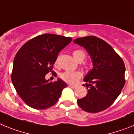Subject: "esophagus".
I'll return each mask as SVG.
<instances>
[{
    "label": "esophagus",
    "mask_w": 134,
    "mask_h": 134,
    "mask_svg": "<svg viewBox=\"0 0 134 134\" xmlns=\"http://www.w3.org/2000/svg\"><path fill=\"white\" fill-rule=\"evenodd\" d=\"M68 86H69V87H71V88H76V85H74V84H68Z\"/></svg>",
    "instance_id": "esophagus-1"
}]
</instances>
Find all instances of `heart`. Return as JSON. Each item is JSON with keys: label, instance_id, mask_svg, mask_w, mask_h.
I'll list each match as a JSON object with an SVG mask.
<instances>
[{"label": "heart", "instance_id": "1", "mask_svg": "<svg viewBox=\"0 0 134 134\" xmlns=\"http://www.w3.org/2000/svg\"><path fill=\"white\" fill-rule=\"evenodd\" d=\"M73 57L77 61H82L85 58V54L82 50H74L73 52ZM58 63V58L56 60V64ZM82 76V74L80 71H67L65 72H63L60 74V77L62 80L67 83L74 84L76 83Z\"/></svg>", "mask_w": 134, "mask_h": 134}]
</instances>
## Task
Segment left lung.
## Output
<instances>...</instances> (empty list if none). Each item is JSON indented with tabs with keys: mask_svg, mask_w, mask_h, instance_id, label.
Returning <instances> with one entry per match:
<instances>
[{
	"mask_svg": "<svg viewBox=\"0 0 134 134\" xmlns=\"http://www.w3.org/2000/svg\"><path fill=\"white\" fill-rule=\"evenodd\" d=\"M74 43L83 47L93 62V69L84 77L88 93L77 100V104L91 113L104 110L114 103L124 86V62L111 46L95 36L77 38Z\"/></svg>",
	"mask_w": 134,
	"mask_h": 134,
	"instance_id": "1",
	"label": "left lung"
}]
</instances>
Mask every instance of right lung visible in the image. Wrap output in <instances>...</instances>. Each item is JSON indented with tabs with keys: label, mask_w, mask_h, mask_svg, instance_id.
Returning <instances> with one entry per match:
<instances>
[{
	"label": "right lung",
	"mask_w": 134,
	"mask_h": 134,
	"mask_svg": "<svg viewBox=\"0 0 134 134\" xmlns=\"http://www.w3.org/2000/svg\"><path fill=\"white\" fill-rule=\"evenodd\" d=\"M71 40L54 34L41 35L27 41L18 52L13 60L12 80L26 105L44 110L60 98L67 84L60 78L52 82L45 77L52 71L59 52Z\"/></svg>",
	"instance_id": "add662e5"
}]
</instances>
